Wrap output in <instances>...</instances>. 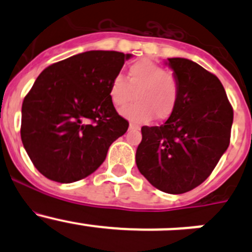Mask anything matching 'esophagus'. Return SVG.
Masks as SVG:
<instances>
[{"mask_svg":"<svg viewBox=\"0 0 252 252\" xmlns=\"http://www.w3.org/2000/svg\"><path fill=\"white\" fill-rule=\"evenodd\" d=\"M129 129H130V130H139V129H140V126H136V124H134V123H130L129 124Z\"/></svg>","mask_w":252,"mask_h":252,"instance_id":"1","label":"esophagus"}]
</instances>
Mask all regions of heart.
I'll use <instances>...</instances> for the list:
<instances>
[{
	"label": "heart",
	"instance_id": "b5f03b06",
	"mask_svg": "<svg viewBox=\"0 0 252 252\" xmlns=\"http://www.w3.org/2000/svg\"><path fill=\"white\" fill-rule=\"evenodd\" d=\"M136 97L135 105L122 113L136 124L155 118L164 121L173 113L179 86L173 75L149 60H141L129 67L128 78L117 75L111 81L108 95L117 110L126 107Z\"/></svg>",
	"mask_w": 252,
	"mask_h": 252
}]
</instances>
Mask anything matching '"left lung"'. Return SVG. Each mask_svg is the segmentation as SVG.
<instances>
[{"mask_svg": "<svg viewBox=\"0 0 252 252\" xmlns=\"http://www.w3.org/2000/svg\"><path fill=\"white\" fill-rule=\"evenodd\" d=\"M179 86L173 113L142 126L135 161L156 189L183 194L199 187L227 151L233 108L220 79L187 58H168Z\"/></svg>", "mask_w": 252, "mask_h": 252, "instance_id": "1", "label": "left lung"}]
</instances>
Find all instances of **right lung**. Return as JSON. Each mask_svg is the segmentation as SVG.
Wrapping results in <instances>:
<instances>
[{"label":"right lung","mask_w":252,"mask_h":252,"mask_svg":"<svg viewBox=\"0 0 252 252\" xmlns=\"http://www.w3.org/2000/svg\"><path fill=\"white\" fill-rule=\"evenodd\" d=\"M131 55L88 51L41 72L22 106L20 136L42 175L58 183L86 178L128 130L108 95L111 81Z\"/></svg>","instance_id":"add662e5"}]
</instances>
